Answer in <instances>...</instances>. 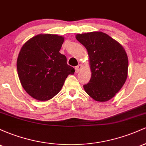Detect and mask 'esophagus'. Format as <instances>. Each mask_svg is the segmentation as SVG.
<instances>
[{
    "label": "esophagus",
    "mask_w": 146,
    "mask_h": 146,
    "mask_svg": "<svg viewBox=\"0 0 146 146\" xmlns=\"http://www.w3.org/2000/svg\"><path fill=\"white\" fill-rule=\"evenodd\" d=\"M75 72L76 73H79L80 71V70L82 69V65L81 64H79L77 66H75Z\"/></svg>",
    "instance_id": "34e87169"
}]
</instances>
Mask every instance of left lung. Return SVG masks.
<instances>
[{"mask_svg":"<svg viewBox=\"0 0 146 146\" xmlns=\"http://www.w3.org/2000/svg\"><path fill=\"white\" fill-rule=\"evenodd\" d=\"M89 56L91 78L84 85L86 93L98 102H106L119 91L128 77V60L123 46L106 33L77 34Z\"/></svg>","mask_w":146,"mask_h":146,"instance_id":"8db88e82","label":"left lung"}]
</instances>
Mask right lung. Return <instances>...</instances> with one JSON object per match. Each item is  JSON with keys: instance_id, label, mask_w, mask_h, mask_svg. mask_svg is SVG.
I'll use <instances>...</instances> for the list:
<instances>
[{"instance_id": "add662e5", "label": "right lung", "mask_w": 146, "mask_h": 146, "mask_svg": "<svg viewBox=\"0 0 146 146\" xmlns=\"http://www.w3.org/2000/svg\"><path fill=\"white\" fill-rule=\"evenodd\" d=\"M64 37L39 34L22 46L17 59V71L25 91L38 101L53 98L62 88L74 68L66 63L60 53Z\"/></svg>"}]
</instances>
